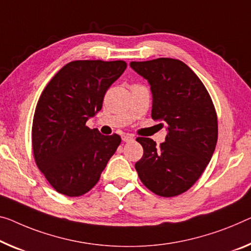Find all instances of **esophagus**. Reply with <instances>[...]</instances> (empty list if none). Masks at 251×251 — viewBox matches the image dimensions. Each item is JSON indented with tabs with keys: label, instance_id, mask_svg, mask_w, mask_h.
Returning a JSON list of instances; mask_svg holds the SVG:
<instances>
[{
	"label": "esophagus",
	"instance_id": "34e87169",
	"mask_svg": "<svg viewBox=\"0 0 251 251\" xmlns=\"http://www.w3.org/2000/svg\"><path fill=\"white\" fill-rule=\"evenodd\" d=\"M121 138H122V140L126 142H130V141L134 140V138L132 136H130V134H122Z\"/></svg>",
	"mask_w": 251,
	"mask_h": 251
}]
</instances>
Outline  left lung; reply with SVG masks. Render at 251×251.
I'll use <instances>...</instances> for the list:
<instances>
[{"mask_svg": "<svg viewBox=\"0 0 251 251\" xmlns=\"http://www.w3.org/2000/svg\"><path fill=\"white\" fill-rule=\"evenodd\" d=\"M152 94L151 118L166 125L165 142L137 138L144 156L136 163L141 182L164 198L187 191L209 165L218 141V119L201 79L183 61H131ZM163 126V123H160Z\"/></svg>", "mask_w": 251, "mask_h": 251, "instance_id": "1", "label": "left lung"}]
</instances>
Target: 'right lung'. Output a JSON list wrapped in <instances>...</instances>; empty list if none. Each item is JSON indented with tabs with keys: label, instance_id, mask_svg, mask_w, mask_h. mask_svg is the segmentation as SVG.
<instances>
[{
	"label": "right lung",
	"instance_id": "1",
	"mask_svg": "<svg viewBox=\"0 0 251 251\" xmlns=\"http://www.w3.org/2000/svg\"><path fill=\"white\" fill-rule=\"evenodd\" d=\"M126 68L123 60L71 61L41 93L32 123L34 160L60 194L92 190L120 145V136H103L86 121L101 111L106 91Z\"/></svg>",
	"mask_w": 251,
	"mask_h": 251
}]
</instances>
